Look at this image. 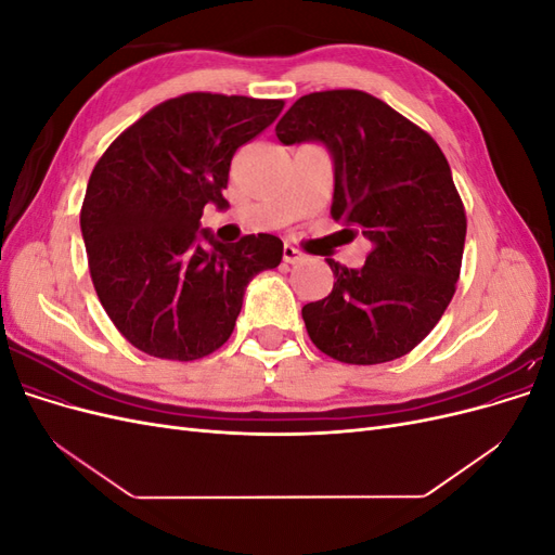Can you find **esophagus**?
<instances>
[{
    "label": "esophagus",
    "mask_w": 555,
    "mask_h": 555,
    "mask_svg": "<svg viewBox=\"0 0 555 555\" xmlns=\"http://www.w3.org/2000/svg\"><path fill=\"white\" fill-rule=\"evenodd\" d=\"M282 259L287 261V263H304L308 257H306L304 251H300V249H296L294 245H284V249H282Z\"/></svg>",
    "instance_id": "34e87169"
}]
</instances>
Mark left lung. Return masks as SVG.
I'll use <instances>...</instances> for the list:
<instances>
[{
  "mask_svg": "<svg viewBox=\"0 0 555 555\" xmlns=\"http://www.w3.org/2000/svg\"><path fill=\"white\" fill-rule=\"evenodd\" d=\"M275 133L284 145L328 147L331 217L373 243L361 268L326 259L333 292L304 306L310 340L354 365L405 357L440 322L461 275L467 220L440 145L361 90L300 96Z\"/></svg>",
  "mask_w": 555,
  "mask_h": 555,
  "instance_id": "left-lung-1",
  "label": "left lung"
}]
</instances>
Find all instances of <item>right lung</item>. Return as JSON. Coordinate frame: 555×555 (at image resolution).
<instances>
[{"instance_id":"add662e5","label":"right lung","mask_w":555,"mask_h":555,"mask_svg":"<svg viewBox=\"0 0 555 555\" xmlns=\"http://www.w3.org/2000/svg\"><path fill=\"white\" fill-rule=\"evenodd\" d=\"M282 99L190 92L117 137L80 208L92 284L115 328L145 354L196 361L236 326L249 280L282 261L271 233L224 245L201 231L241 145L273 125Z\"/></svg>"}]
</instances>
